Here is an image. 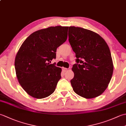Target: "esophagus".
<instances>
[{
    "mask_svg": "<svg viewBox=\"0 0 126 126\" xmlns=\"http://www.w3.org/2000/svg\"><path fill=\"white\" fill-rule=\"evenodd\" d=\"M62 70H63V72H66V71H67L68 69L67 68H62Z\"/></svg>",
    "mask_w": 126,
    "mask_h": 126,
    "instance_id": "obj_1",
    "label": "esophagus"
}]
</instances>
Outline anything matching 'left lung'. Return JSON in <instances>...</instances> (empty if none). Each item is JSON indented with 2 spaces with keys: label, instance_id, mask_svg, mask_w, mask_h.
<instances>
[{
  "label": "left lung",
  "instance_id": "1",
  "mask_svg": "<svg viewBox=\"0 0 126 126\" xmlns=\"http://www.w3.org/2000/svg\"><path fill=\"white\" fill-rule=\"evenodd\" d=\"M68 36L76 57L70 81L73 90L85 98L97 97L107 88L113 73L108 45L97 33L82 28L70 26Z\"/></svg>",
  "mask_w": 126,
  "mask_h": 126
}]
</instances>
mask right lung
<instances>
[{
  "label": "right lung",
  "instance_id": "1",
  "mask_svg": "<svg viewBox=\"0 0 126 126\" xmlns=\"http://www.w3.org/2000/svg\"><path fill=\"white\" fill-rule=\"evenodd\" d=\"M68 26H57L31 34L16 56L15 66L21 86L29 95L43 98L55 92L61 79V68L50 64L57 48L67 39Z\"/></svg>",
  "mask_w": 126,
  "mask_h": 126
}]
</instances>
